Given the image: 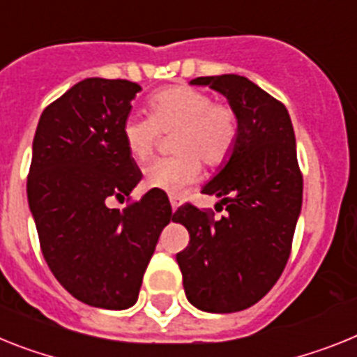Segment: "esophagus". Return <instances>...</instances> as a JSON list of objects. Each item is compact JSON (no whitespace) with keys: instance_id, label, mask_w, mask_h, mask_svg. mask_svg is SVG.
Here are the masks:
<instances>
[{"instance_id":"esophagus-1","label":"esophagus","mask_w":357,"mask_h":357,"mask_svg":"<svg viewBox=\"0 0 357 357\" xmlns=\"http://www.w3.org/2000/svg\"><path fill=\"white\" fill-rule=\"evenodd\" d=\"M170 206H172V211H176V208L179 206V203H178V199H176V197H170Z\"/></svg>"}]
</instances>
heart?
<instances>
[{
  "label": "heart",
  "mask_w": 357,
  "mask_h": 357,
  "mask_svg": "<svg viewBox=\"0 0 357 357\" xmlns=\"http://www.w3.org/2000/svg\"><path fill=\"white\" fill-rule=\"evenodd\" d=\"M149 118L130 114L121 125L123 143L139 163L154 152L160 132L172 134L176 158L158 160L145 169V185L179 196L202 174V159L208 167L229 160L238 139V118L229 105L215 103L194 86L174 85L155 91L146 101Z\"/></svg>",
  "instance_id": "heart-1"
}]
</instances>
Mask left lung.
<instances>
[{"label": "left lung", "instance_id": "1", "mask_svg": "<svg viewBox=\"0 0 357 357\" xmlns=\"http://www.w3.org/2000/svg\"><path fill=\"white\" fill-rule=\"evenodd\" d=\"M227 98L238 118L229 161L202 192L221 197L227 215L179 206L172 221L190 241L176 256L187 299L199 310L229 314L257 303L289 261L303 202L296 136L285 105L238 74L196 77Z\"/></svg>", "mask_w": 357, "mask_h": 357}]
</instances>
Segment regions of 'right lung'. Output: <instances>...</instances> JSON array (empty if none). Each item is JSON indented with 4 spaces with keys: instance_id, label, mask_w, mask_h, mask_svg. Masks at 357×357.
<instances>
[{
    "instance_id": "1",
    "label": "right lung",
    "mask_w": 357,
    "mask_h": 357,
    "mask_svg": "<svg viewBox=\"0 0 357 357\" xmlns=\"http://www.w3.org/2000/svg\"><path fill=\"white\" fill-rule=\"evenodd\" d=\"M142 86L86 77L41 114L32 143L26 197L41 252L54 278L83 303L123 310L137 301L169 197L149 190L127 208L142 170L123 143L121 125Z\"/></svg>"
}]
</instances>
